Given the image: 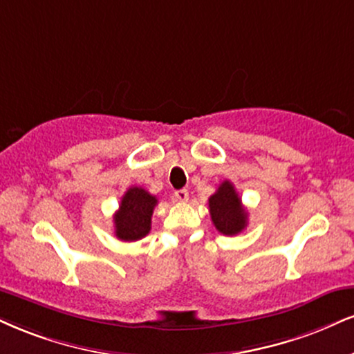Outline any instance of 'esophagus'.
Returning a JSON list of instances; mask_svg holds the SVG:
<instances>
[{
    "label": "esophagus",
    "instance_id": "obj_1",
    "mask_svg": "<svg viewBox=\"0 0 354 354\" xmlns=\"http://www.w3.org/2000/svg\"><path fill=\"white\" fill-rule=\"evenodd\" d=\"M174 197H176L177 202H187V200H189V190L187 189L177 190L176 194H174Z\"/></svg>",
    "mask_w": 354,
    "mask_h": 354
}]
</instances>
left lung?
Wrapping results in <instances>:
<instances>
[{"label": "left lung", "mask_w": 354, "mask_h": 354, "mask_svg": "<svg viewBox=\"0 0 354 354\" xmlns=\"http://www.w3.org/2000/svg\"><path fill=\"white\" fill-rule=\"evenodd\" d=\"M208 207L213 225L220 233L233 236L246 228L248 212L244 210L241 198L230 180L221 182L218 190L208 198Z\"/></svg>", "instance_id": "left-lung-1"}]
</instances>
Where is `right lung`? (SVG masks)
Segmentation results:
<instances>
[{"mask_svg":"<svg viewBox=\"0 0 354 354\" xmlns=\"http://www.w3.org/2000/svg\"><path fill=\"white\" fill-rule=\"evenodd\" d=\"M157 198L141 187H131L113 216L115 234L121 241H138L151 231V218Z\"/></svg>","mask_w":354,"mask_h":354,"instance_id":"add662e5","label":"right lung"}]
</instances>
